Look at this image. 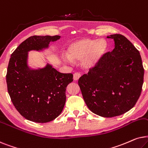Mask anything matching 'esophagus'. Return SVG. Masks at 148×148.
<instances>
[{"label":"esophagus","instance_id":"34e87169","mask_svg":"<svg viewBox=\"0 0 148 148\" xmlns=\"http://www.w3.org/2000/svg\"><path fill=\"white\" fill-rule=\"evenodd\" d=\"M80 76H81V74H80L79 72H75L74 74V80H78L80 77Z\"/></svg>","mask_w":148,"mask_h":148}]
</instances>
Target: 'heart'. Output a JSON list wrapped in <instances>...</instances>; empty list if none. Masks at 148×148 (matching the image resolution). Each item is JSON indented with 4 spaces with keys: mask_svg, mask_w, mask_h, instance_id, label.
Here are the masks:
<instances>
[{
    "mask_svg": "<svg viewBox=\"0 0 148 148\" xmlns=\"http://www.w3.org/2000/svg\"><path fill=\"white\" fill-rule=\"evenodd\" d=\"M106 49V44L103 40H94L83 38L73 42L68 51V57L65 60L68 62L80 61L82 66L90 68L97 63Z\"/></svg>",
    "mask_w": 148,
    "mask_h": 148,
    "instance_id": "1",
    "label": "heart"
}]
</instances>
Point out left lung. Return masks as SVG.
I'll return each mask as SVG.
<instances>
[{"instance_id": "left-lung-1", "label": "left lung", "mask_w": 148, "mask_h": 148, "mask_svg": "<svg viewBox=\"0 0 148 148\" xmlns=\"http://www.w3.org/2000/svg\"><path fill=\"white\" fill-rule=\"evenodd\" d=\"M111 52L104 53L78 80L82 97L90 111L100 116L122 115L133 108L142 90L144 76L139 51L122 34Z\"/></svg>"}]
</instances>
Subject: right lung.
<instances>
[{
    "label": "right lung",
    "mask_w": 148,
    "mask_h": 148,
    "mask_svg": "<svg viewBox=\"0 0 148 148\" xmlns=\"http://www.w3.org/2000/svg\"><path fill=\"white\" fill-rule=\"evenodd\" d=\"M60 36H32L21 43L10 58L6 75L11 101L23 118L35 123L53 121L66 103L67 86L73 81L72 73L59 72L47 64L43 69L29 70L27 52L47 48Z\"/></svg>",
    "instance_id": "1"
}]
</instances>
